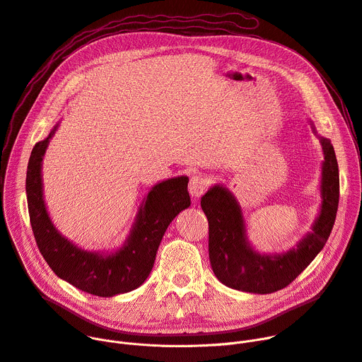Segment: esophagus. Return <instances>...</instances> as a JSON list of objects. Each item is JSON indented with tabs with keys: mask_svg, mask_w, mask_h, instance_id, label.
<instances>
[{
	"mask_svg": "<svg viewBox=\"0 0 362 362\" xmlns=\"http://www.w3.org/2000/svg\"><path fill=\"white\" fill-rule=\"evenodd\" d=\"M209 185H210L209 180H206L204 177H200V175H194L189 180L188 189H189V194H191L194 199H199L200 196H203V194L207 191Z\"/></svg>",
	"mask_w": 362,
	"mask_h": 362,
	"instance_id": "obj_1",
	"label": "esophagus"
}]
</instances>
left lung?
Returning <instances> with one entry per match:
<instances>
[{"label":"left lung","mask_w":362,"mask_h":362,"mask_svg":"<svg viewBox=\"0 0 362 362\" xmlns=\"http://www.w3.org/2000/svg\"><path fill=\"white\" fill-rule=\"evenodd\" d=\"M325 162L322 168V209L313 232L284 255H259L246 242L240 207L232 194L220 185L202 197L209 220V257L217 280L225 286L257 294H268L291 284L322 251L339 204L338 160L329 139H320Z\"/></svg>","instance_id":"1"}]
</instances>
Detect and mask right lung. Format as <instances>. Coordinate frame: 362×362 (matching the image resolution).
Returning a JSON list of instances; mask_svg holds the SVG:
<instances>
[{"label":"right lung","instance_id":"1","mask_svg":"<svg viewBox=\"0 0 362 362\" xmlns=\"http://www.w3.org/2000/svg\"><path fill=\"white\" fill-rule=\"evenodd\" d=\"M54 130L35 145L25 177L27 206L39 251L54 274L88 294L113 297L132 291L145 283L165 230L191 203L188 177L162 181L151 189L139 210L130 238L120 251L105 257L82 251L53 228L43 202L42 159Z\"/></svg>","mask_w":362,"mask_h":362}]
</instances>
